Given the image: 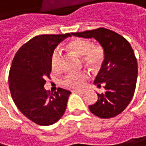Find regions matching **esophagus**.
<instances>
[{
    "label": "esophagus",
    "instance_id": "1",
    "mask_svg": "<svg viewBox=\"0 0 146 146\" xmlns=\"http://www.w3.org/2000/svg\"><path fill=\"white\" fill-rule=\"evenodd\" d=\"M72 92H74V93H79V94H83V93H84V91H83V90H79V89L74 90Z\"/></svg>",
    "mask_w": 146,
    "mask_h": 146
}]
</instances>
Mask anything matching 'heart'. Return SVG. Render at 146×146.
<instances>
[{
  "label": "heart",
  "instance_id": "1",
  "mask_svg": "<svg viewBox=\"0 0 146 146\" xmlns=\"http://www.w3.org/2000/svg\"><path fill=\"white\" fill-rule=\"evenodd\" d=\"M66 49L77 56H82V62L93 71L100 69L105 59L104 49L100 44H92L89 40L83 38H74L66 44ZM51 67L53 71H58L61 67V54L55 50L51 57ZM86 72H72L62 80L63 85L71 88H80L88 80Z\"/></svg>",
  "mask_w": 146,
  "mask_h": 146
}]
</instances>
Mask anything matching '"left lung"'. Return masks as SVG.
Here are the masks:
<instances>
[{"label": "left lung", "instance_id": "8db88e82", "mask_svg": "<svg viewBox=\"0 0 146 146\" xmlns=\"http://www.w3.org/2000/svg\"><path fill=\"white\" fill-rule=\"evenodd\" d=\"M72 34L94 38L105 52L104 62L94 80L98 88L103 84L105 92L97 94L98 100L88 106L89 110L101 118L117 115L131 102L136 88L137 62L132 47L123 36L105 28Z\"/></svg>", "mask_w": 146, "mask_h": 146}]
</instances>
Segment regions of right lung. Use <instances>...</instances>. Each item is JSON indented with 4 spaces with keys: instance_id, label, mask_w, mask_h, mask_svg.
<instances>
[{
    "instance_id": "right-lung-1",
    "label": "right lung",
    "mask_w": 146,
    "mask_h": 146,
    "mask_svg": "<svg viewBox=\"0 0 146 146\" xmlns=\"http://www.w3.org/2000/svg\"><path fill=\"white\" fill-rule=\"evenodd\" d=\"M72 33L39 35L15 53L9 74V86L19 110L38 125H51L65 113L70 91L58 88L51 94L44 86L52 72L51 57L57 45Z\"/></svg>"
}]
</instances>
